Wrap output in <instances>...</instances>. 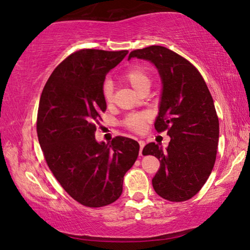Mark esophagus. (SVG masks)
Here are the masks:
<instances>
[{
  "label": "esophagus",
  "instance_id": "esophagus-1",
  "mask_svg": "<svg viewBox=\"0 0 250 250\" xmlns=\"http://www.w3.org/2000/svg\"><path fill=\"white\" fill-rule=\"evenodd\" d=\"M139 145H140V155H141L143 147H145V146H146V142L143 141V140H140V141H139Z\"/></svg>",
  "mask_w": 250,
  "mask_h": 250
}]
</instances>
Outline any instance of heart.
I'll use <instances>...</instances> for the list:
<instances>
[{"instance_id": "1", "label": "heart", "mask_w": 250, "mask_h": 250, "mask_svg": "<svg viewBox=\"0 0 250 250\" xmlns=\"http://www.w3.org/2000/svg\"><path fill=\"white\" fill-rule=\"evenodd\" d=\"M122 79L125 82L130 84L131 88L140 94L143 90H150L152 78L145 67L142 66H132L131 68L125 71V75L122 76ZM112 96H113V84L107 82L104 84V99L105 104H111L112 103ZM146 121V116L142 115V113H138V115H131L128 117V119L125 120L126 125L130 129L134 131H140L142 130L143 125H145Z\"/></svg>"}]
</instances>
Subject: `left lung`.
Masks as SVG:
<instances>
[{"label":"left lung","instance_id":"obj_1","mask_svg":"<svg viewBox=\"0 0 250 250\" xmlns=\"http://www.w3.org/2000/svg\"><path fill=\"white\" fill-rule=\"evenodd\" d=\"M131 58L152 62L162 83L154 126L167 130V147L151 142L142 153L160 161L152 185L158 195L171 202L192 198L208 179L216 160L219 122L204 79L191 62L163 46L137 49Z\"/></svg>","mask_w":250,"mask_h":250}]
</instances>
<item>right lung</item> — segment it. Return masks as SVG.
Instances as JSON below:
<instances>
[{
    "label": "right lung",
    "mask_w": 250,
    "mask_h": 250,
    "mask_svg": "<svg viewBox=\"0 0 250 250\" xmlns=\"http://www.w3.org/2000/svg\"><path fill=\"white\" fill-rule=\"evenodd\" d=\"M128 50H78L61 62L42 92L37 137L47 166L62 188L80 204L101 207L117 201L124 176L140 146L130 138L111 143L95 138L96 121L107 108L104 83Z\"/></svg>",
    "instance_id": "1"
}]
</instances>
